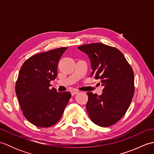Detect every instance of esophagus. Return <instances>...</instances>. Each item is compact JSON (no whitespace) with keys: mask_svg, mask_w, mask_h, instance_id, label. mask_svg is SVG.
Wrapping results in <instances>:
<instances>
[{"mask_svg":"<svg viewBox=\"0 0 154 154\" xmlns=\"http://www.w3.org/2000/svg\"><path fill=\"white\" fill-rule=\"evenodd\" d=\"M78 93H79V91H77V90H75V91H71V95H72V96H73V95H75V94H77Z\"/></svg>","mask_w":154,"mask_h":154,"instance_id":"esophagus-1","label":"esophagus"}]
</instances>
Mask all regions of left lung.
<instances>
[{"instance_id": "8db88e82", "label": "left lung", "mask_w": 154, "mask_h": 154, "mask_svg": "<svg viewBox=\"0 0 154 154\" xmlns=\"http://www.w3.org/2000/svg\"><path fill=\"white\" fill-rule=\"evenodd\" d=\"M89 56L91 74L104 86L103 94L88 92L86 109L91 121L101 127L113 125L125 114L134 93L132 67L118 49L101 43L78 47Z\"/></svg>"}]
</instances>
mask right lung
Here are the masks:
<instances>
[{
	"label": "right lung",
	"mask_w": 154,
	"mask_h": 154,
	"mask_svg": "<svg viewBox=\"0 0 154 154\" xmlns=\"http://www.w3.org/2000/svg\"><path fill=\"white\" fill-rule=\"evenodd\" d=\"M67 48L32 55L19 71L15 91L23 114L34 125L48 128L60 120L71 94L50 89L57 75L59 60Z\"/></svg>",
	"instance_id": "1"
}]
</instances>
